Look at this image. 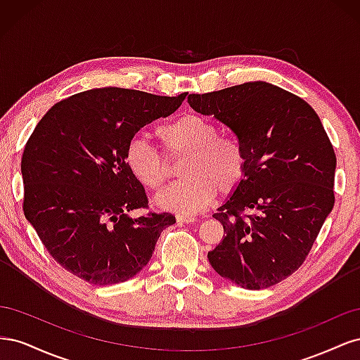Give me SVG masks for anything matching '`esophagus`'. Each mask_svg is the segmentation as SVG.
I'll use <instances>...</instances> for the list:
<instances>
[{"mask_svg":"<svg viewBox=\"0 0 360 360\" xmlns=\"http://www.w3.org/2000/svg\"><path fill=\"white\" fill-rule=\"evenodd\" d=\"M176 219H177V222H180V224H192V222H195L197 221V217L195 216H189V214H176Z\"/></svg>","mask_w":360,"mask_h":360,"instance_id":"obj_1","label":"esophagus"}]
</instances>
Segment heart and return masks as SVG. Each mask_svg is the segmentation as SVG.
Returning a JSON list of instances; mask_svg holds the SVG:
<instances>
[{
  "instance_id": "1",
  "label": "heart",
  "mask_w": 360,
  "mask_h": 360,
  "mask_svg": "<svg viewBox=\"0 0 360 360\" xmlns=\"http://www.w3.org/2000/svg\"><path fill=\"white\" fill-rule=\"evenodd\" d=\"M156 135L169 159L183 158L181 181L156 198L160 209L198 213L216 197L240 186L248 167L245 148L236 136L219 135L212 120L200 114H183L158 127ZM168 158L147 141L135 138L126 148V165L134 177L151 191H159L169 177Z\"/></svg>"
}]
</instances>
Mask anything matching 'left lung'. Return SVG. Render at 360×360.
<instances>
[{
    "label": "left lung",
    "mask_w": 360,
    "mask_h": 360,
    "mask_svg": "<svg viewBox=\"0 0 360 360\" xmlns=\"http://www.w3.org/2000/svg\"><path fill=\"white\" fill-rule=\"evenodd\" d=\"M240 141L245 179L213 214L224 240L207 257L222 278L248 290L267 288L308 257L333 209L336 156L312 108L299 96L255 81L189 94Z\"/></svg>",
    "instance_id": "left-lung-1"
}]
</instances>
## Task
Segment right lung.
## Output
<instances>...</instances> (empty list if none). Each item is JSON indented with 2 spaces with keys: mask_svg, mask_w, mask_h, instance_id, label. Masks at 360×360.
I'll list each match as a JSON object with an SVG mask.
<instances>
[{
  "mask_svg": "<svg viewBox=\"0 0 360 360\" xmlns=\"http://www.w3.org/2000/svg\"><path fill=\"white\" fill-rule=\"evenodd\" d=\"M186 97L94 89L43 115L20 162L24 213L57 263L94 285L134 278L153 255L171 213L150 212L146 189L126 165L141 127L172 114Z\"/></svg>",
  "mask_w": 360,
  "mask_h": 360,
  "instance_id": "right-lung-1",
  "label": "right lung"
}]
</instances>
